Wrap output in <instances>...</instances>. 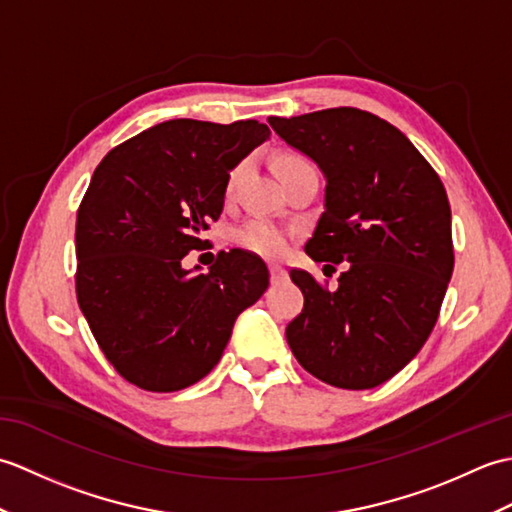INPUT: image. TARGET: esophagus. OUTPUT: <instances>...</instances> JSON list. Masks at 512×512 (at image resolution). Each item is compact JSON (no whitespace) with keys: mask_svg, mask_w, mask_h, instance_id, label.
I'll return each instance as SVG.
<instances>
[{"mask_svg":"<svg viewBox=\"0 0 512 512\" xmlns=\"http://www.w3.org/2000/svg\"><path fill=\"white\" fill-rule=\"evenodd\" d=\"M268 268H270V281H273V284H281V281L288 279L286 268H281L279 264H268Z\"/></svg>","mask_w":512,"mask_h":512,"instance_id":"obj_1","label":"esophagus"}]
</instances>
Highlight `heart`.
<instances>
[{
	"instance_id": "1",
	"label": "heart",
	"mask_w": 512,
	"mask_h": 512,
	"mask_svg": "<svg viewBox=\"0 0 512 512\" xmlns=\"http://www.w3.org/2000/svg\"><path fill=\"white\" fill-rule=\"evenodd\" d=\"M301 165H308V160H303L297 154H281L275 160V171H277V176H281V173H286V171L301 167ZM239 176H242V167H237L231 173V178H228V191H233ZM237 242L242 244L244 248L253 250V253L273 257V255H279L281 250L286 248L288 239H286V233L281 231L277 224L268 222V220H253V222H248V224L239 228Z\"/></svg>"
}]
</instances>
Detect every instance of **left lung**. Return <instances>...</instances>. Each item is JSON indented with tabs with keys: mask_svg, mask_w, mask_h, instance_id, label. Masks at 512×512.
Here are the masks:
<instances>
[{
	"mask_svg": "<svg viewBox=\"0 0 512 512\" xmlns=\"http://www.w3.org/2000/svg\"><path fill=\"white\" fill-rule=\"evenodd\" d=\"M268 123L325 178L306 253L325 266L345 264L332 292L306 270H290L306 299L286 328L290 350L332 387L383 385L438 321L453 273L447 191L400 129L356 107Z\"/></svg>",
	"mask_w": 512,
	"mask_h": 512,
	"instance_id": "left-lung-1",
	"label": "left lung"
}]
</instances>
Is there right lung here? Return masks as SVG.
<instances>
[{"label":"right lung","instance_id":"obj_1","mask_svg":"<svg viewBox=\"0 0 512 512\" xmlns=\"http://www.w3.org/2000/svg\"><path fill=\"white\" fill-rule=\"evenodd\" d=\"M270 138L257 121L173 118L114 147L76 215V299L105 358L129 383L178 391L220 363L268 268L231 250L182 266L222 213L231 171Z\"/></svg>","mask_w":512,"mask_h":512}]
</instances>
